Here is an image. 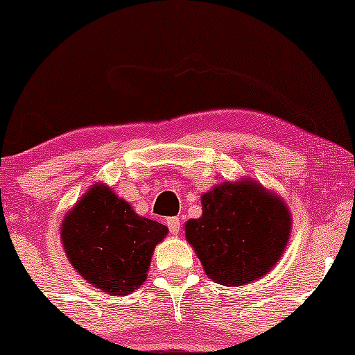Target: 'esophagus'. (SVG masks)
<instances>
[{
    "label": "esophagus",
    "instance_id": "obj_1",
    "mask_svg": "<svg viewBox=\"0 0 355 355\" xmlns=\"http://www.w3.org/2000/svg\"><path fill=\"white\" fill-rule=\"evenodd\" d=\"M166 225L168 228H170L171 235H177L178 232H180V220H178V218H168Z\"/></svg>",
    "mask_w": 355,
    "mask_h": 355
}]
</instances>
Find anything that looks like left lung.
Masks as SVG:
<instances>
[{"mask_svg": "<svg viewBox=\"0 0 355 355\" xmlns=\"http://www.w3.org/2000/svg\"><path fill=\"white\" fill-rule=\"evenodd\" d=\"M200 204L202 216L185 223V237L213 282L241 287L278 263L292 216L277 194L249 178L216 185Z\"/></svg>", "mask_w": 355, "mask_h": 355, "instance_id": "1", "label": "left lung"}]
</instances>
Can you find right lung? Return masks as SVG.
<instances>
[{"mask_svg": "<svg viewBox=\"0 0 355 355\" xmlns=\"http://www.w3.org/2000/svg\"><path fill=\"white\" fill-rule=\"evenodd\" d=\"M168 228L142 218L110 187L96 184L68 211L62 242L71 266L110 295H127L148 278L155 247Z\"/></svg>", "mask_w": 355, "mask_h": 355, "instance_id": "add662e5", "label": "right lung"}]
</instances>
